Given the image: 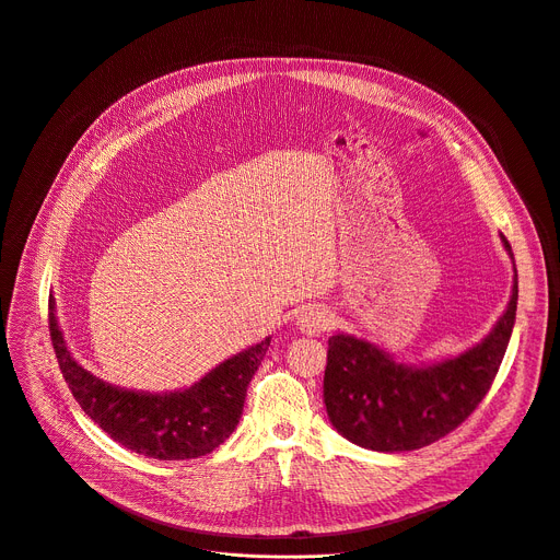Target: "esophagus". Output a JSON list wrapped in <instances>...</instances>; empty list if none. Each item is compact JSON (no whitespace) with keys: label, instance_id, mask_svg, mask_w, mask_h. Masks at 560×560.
Returning <instances> with one entry per match:
<instances>
[{"label":"esophagus","instance_id":"obj_1","mask_svg":"<svg viewBox=\"0 0 560 560\" xmlns=\"http://www.w3.org/2000/svg\"><path fill=\"white\" fill-rule=\"evenodd\" d=\"M332 326V315L322 306H306L296 315V328L303 335H322Z\"/></svg>","mask_w":560,"mask_h":560}]
</instances>
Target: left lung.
<instances>
[{"label":"left lung","mask_w":560,"mask_h":560,"mask_svg":"<svg viewBox=\"0 0 560 560\" xmlns=\"http://www.w3.org/2000/svg\"><path fill=\"white\" fill-rule=\"evenodd\" d=\"M500 241L514 264L512 245ZM518 303L514 264L512 296L489 335L453 358L404 364L382 346L337 332L328 339L324 404L337 433L382 451L422 448L460 427L482 401L510 343Z\"/></svg>","instance_id":"8db88e82"}]
</instances>
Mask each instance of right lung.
<instances>
[{
    "instance_id": "add662e5",
    "label": "right lung",
    "mask_w": 560,
    "mask_h": 560,
    "mask_svg": "<svg viewBox=\"0 0 560 560\" xmlns=\"http://www.w3.org/2000/svg\"><path fill=\"white\" fill-rule=\"evenodd\" d=\"M48 330L56 358L82 411L109 438L156 460H189L212 453L236 429L247 384L261 366L270 337L254 343L196 384L167 393L122 388L86 371L67 346L56 299L48 296Z\"/></svg>"
}]
</instances>
